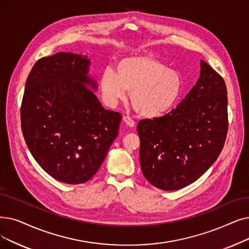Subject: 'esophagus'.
<instances>
[{"label":"esophagus","instance_id":"esophagus-1","mask_svg":"<svg viewBox=\"0 0 249 249\" xmlns=\"http://www.w3.org/2000/svg\"><path fill=\"white\" fill-rule=\"evenodd\" d=\"M123 121L129 127H134V125H135V122H134L133 119L131 117H129V116H124L123 117Z\"/></svg>","mask_w":249,"mask_h":249}]
</instances>
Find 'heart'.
Here are the masks:
<instances>
[{"label":"heart","instance_id":"b5f03b06","mask_svg":"<svg viewBox=\"0 0 249 249\" xmlns=\"http://www.w3.org/2000/svg\"><path fill=\"white\" fill-rule=\"evenodd\" d=\"M100 89L107 103L117 104L130 90V102L136 113L157 118L169 113L182 91L180 74L151 56H130L119 60L116 70L106 67Z\"/></svg>","mask_w":249,"mask_h":249}]
</instances>
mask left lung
<instances>
[{
  "mask_svg": "<svg viewBox=\"0 0 249 249\" xmlns=\"http://www.w3.org/2000/svg\"><path fill=\"white\" fill-rule=\"evenodd\" d=\"M228 99L223 77L200 61V76L176 109L137 124L142 174L161 190L196 181L214 163L228 132Z\"/></svg>",
  "mask_w": 249,
  "mask_h": 249,
  "instance_id": "1",
  "label": "left lung"
}]
</instances>
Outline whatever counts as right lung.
<instances>
[{
    "instance_id": "1",
    "label": "right lung",
    "mask_w": 249,
    "mask_h": 249,
    "mask_svg": "<svg viewBox=\"0 0 249 249\" xmlns=\"http://www.w3.org/2000/svg\"><path fill=\"white\" fill-rule=\"evenodd\" d=\"M88 56L60 52L32 67L21 104L27 147L49 175L67 184L90 180L118 135L122 116L106 110L89 76ZM91 87V89L89 88Z\"/></svg>"
}]
</instances>
